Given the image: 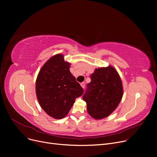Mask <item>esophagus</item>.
I'll return each mask as SVG.
<instances>
[{
    "label": "esophagus",
    "instance_id": "obj_1",
    "mask_svg": "<svg viewBox=\"0 0 157 157\" xmlns=\"http://www.w3.org/2000/svg\"><path fill=\"white\" fill-rule=\"evenodd\" d=\"M81 86L82 88H84L85 87V83H81Z\"/></svg>",
    "mask_w": 157,
    "mask_h": 157
}]
</instances>
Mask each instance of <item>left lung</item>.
Instances as JSON below:
<instances>
[{
  "label": "left lung",
  "instance_id": "left-lung-1",
  "mask_svg": "<svg viewBox=\"0 0 157 157\" xmlns=\"http://www.w3.org/2000/svg\"><path fill=\"white\" fill-rule=\"evenodd\" d=\"M90 78L83 99L90 116L95 120L102 119L116 109L121 100V80L112 66L96 69Z\"/></svg>",
  "mask_w": 157,
  "mask_h": 157
}]
</instances>
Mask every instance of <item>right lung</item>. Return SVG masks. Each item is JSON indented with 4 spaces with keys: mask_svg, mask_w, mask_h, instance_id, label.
<instances>
[{
    "mask_svg": "<svg viewBox=\"0 0 157 157\" xmlns=\"http://www.w3.org/2000/svg\"><path fill=\"white\" fill-rule=\"evenodd\" d=\"M70 65L64 61L63 55H55L44 64L37 77L39 103L49 116L55 119L67 116L76 98L84 92L71 73Z\"/></svg>",
    "mask_w": 157,
    "mask_h": 157,
    "instance_id": "add662e5",
    "label": "right lung"
}]
</instances>
